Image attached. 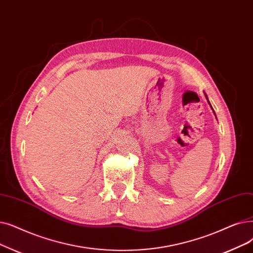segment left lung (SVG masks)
I'll list each match as a JSON object with an SVG mask.
<instances>
[{
	"label": "left lung",
	"instance_id": "8db88e82",
	"mask_svg": "<svg viewBox=\"0 0 253 253\" xmlns=\"http://www.w3.org/2000/svg\"><path fill=\"white\" fill-rule=\"evenodd\" d=\"M206 98H207V99H208V97H207V95H206ZM208 102H209V100H208ZM209 104H210V102H209ZM210 105H211V104H210ZM211 107H212V106H211ZM212 109H213V108H212ZM214 114H215V113H214Z\"/></svg>",
	"mask_w": 253,
	"mask_h": 253
}]
</instances>
